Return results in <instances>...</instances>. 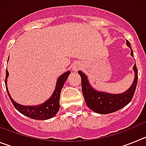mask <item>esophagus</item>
<instances>
[{
  "label": "esophagus",
  "instance_id": "obj_1",
  "mask_svg": "<svg viewBox=\"0 0 146 146\" xmlns=\"http://www.w3.org/2000/svg\"><path fill=\"white\" fill-rule=\"evenodd\" d=\"M73 71H77V70H79L80 69V66L79 65V64H75V65L73 66Z\"/></svg>",
  "mask_w": 146,
  "mask_h": 146
}]
</instances>
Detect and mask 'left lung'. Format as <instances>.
I'll return each instance as SVG.
<instances>
[{
	"mask_svg": "<svg viewBox=\"0 0 146 146\" xmlns=\"http://www.w3.org/2000/svg\"><path fill=\"white\" fill-rule=\"evenodd\" d=\"M126 45L131 49V55L134 57L129 41H126ZM133 70L135 79L132 84L129 88L121 94H110L97 91L91 86L87 76L81 71H78V74L81 77L82 94L87 106L93 111L99 114L114 113L126 106L132 99L137 83V69L135 64L133 66Z\"/></svg>",
	"mask_w": 146,
	"mask_h": 146,
	"instance_id": "obj_1",
	"label": "left lung"
}]
</instances>
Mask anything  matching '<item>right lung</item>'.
Listing matches in <instances>:
<instances>
[{
	"instance_id": "obj_1",
	"label": "right lung",
	"mask_w": 146,
	"mask_h": 146,
	"mask_svg": "<svg viewBox=\"0 0 146 146\" xmlns=\"http://www.w3.org/2000/svg\"><path fill=\"white\" fill-rule=\"evenodd\" d=\"M70 74V71H67L64 72V74H61L58 78L56 85H55V89L54 91L52 96H50L47 101L41 104L37 105H33V106H28V105H22L18 104L17 102L11 98L9 90L7 88V78L9 77V72L6 70V88L7 91L8 95L9 96L10 100L11 101L12 104H14L15 108L17 110L22 114L25 115V116L35 120H47L52 118L57 114L60 109V95L61 89L64 86V83L66 81L67 78Z\"/></svg>"
}]
</instances>
